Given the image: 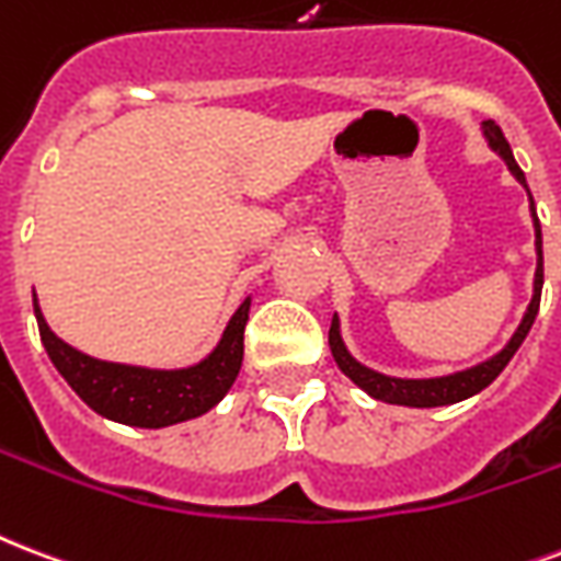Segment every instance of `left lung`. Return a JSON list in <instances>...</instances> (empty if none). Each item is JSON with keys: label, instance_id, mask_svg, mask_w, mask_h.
<instances>
[{"label": "left lung", "instance_id": "1", "mask_svg": "<svg viewBox=\"0 0 561 561\" xmlns=\"http://www.w3.org/2000/svg\"><path fill=\"white\" fill-rule=\"evenodd\" d=\"M482 131L489 138V147L497 152L506 167L512 170V176L518 179L520 185L527 187V179H524V170L518 167L515 156H512V147L508 140L503 138V131L494 119H485L482 123ZM529 194V187H527ZM533 203V196H529ZM533 224H536V250H538V267H536V290H533V302H529L527 314L520 320L518 332L512 335L506 347L500 350L497 356L482 362V365L470 367V370H461V374L450 376H438V379H394V376L376 374L370 367L358 365L356 358L350 356L344 341H341V329H337V318H332V327H329V347H332V356H335L337 367L358 385L365 388L367 394L382 400V403H394V405H414V409H433V405H450L459 403V400H468V397L480 394L482 388H489L500 374L503 367L512 362V356L518 353V347L524 344V337L529 335V329L536 323L538 314V302H541V285H545V255H541V224L536 217V205H533Z\"/></svg>", "mask_w": 561, "mask_h": 561}]
</instances>
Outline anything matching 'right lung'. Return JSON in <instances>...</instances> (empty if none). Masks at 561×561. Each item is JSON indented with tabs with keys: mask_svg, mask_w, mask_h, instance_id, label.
<instances>
[{
	"mask_svg": "<svg viewBox=\"0 0 561 561\" xmlns=\"http://www.w3.org/2000/svg\"><path fill=\"white\" fill-rule=\"evenodd\" d=\"M34 318L43 347L58 367V374L93 412L126 426L161 430L170 423L199 417L220 403L232 388L243 362V327L250 318V297L238 306L211 356L182 370H149L84 356L46 327L37 297Z\"/></svg>",
	"mask_w": 561,
	"mask_h": 561,
	"instance_id": "obj_1",
	"label": "right lung"
}]
</instances>
